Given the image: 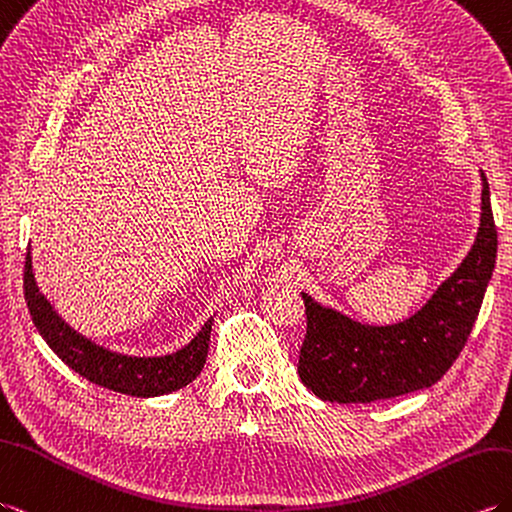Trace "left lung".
Returning <instances> with one entry per match:
<instances>
[{
  "label": "left lung",
  "mask_w": 512,
  "mask_h": 512,
  "mask_svg": "<svg viewBox=\"0 0 512 512\" xmlns=\"http://www.w3.org/2000/svg\"><path fill=\"white\" fill-rule=\"evenodd\" d=\"M475 242L421 310L392 325L360 323L303 294L307 334L301 382L323 401L371 403L430 388L456 362L480 314L497 257L491 189L484 172Z\"/></svg>",
  "instance_id": "8db88e82"
}]
</instances>
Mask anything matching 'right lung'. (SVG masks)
I'll use <instances>...</instances> for the list:
<instances>
[{
	"label": "right lung",
	"mask_w": 512,
	"mask_h": 512,
	"mask_svg": "<svg viewBox=\"0 0 512 512\" xmlns=\"http://www.w3.org/2000/svg\"><path fill=\"white\" fill-rule=\"evenodd\" d=\"M23 285H26L30 316L43 340L71 371L89 379L95 386L130 397H161L192 384L205 366L216 314L209 316L198 334L181 349L165 355H128L82 336L54 310V305L47 301L34 279L32 248H28L26 255Z\"/></svg>",
	"instance_id": "add662e5"
}]
</instances>
